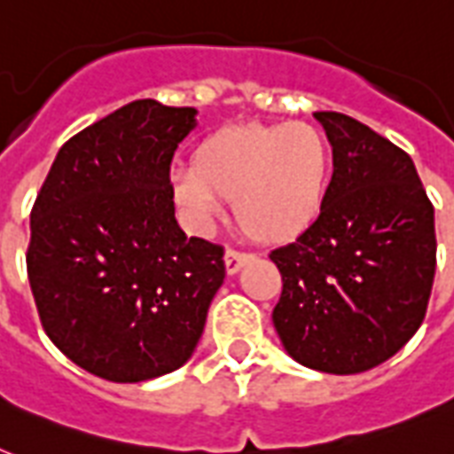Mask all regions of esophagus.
Listing matches in <instances>:
<instances>
[{
  "label": "esophagus",
  "instance_id": "34e87169",
  "mask_svg": "<svg viewBox=\"0 0 454 454\" xmlns=\"http://www.w3.org/2000/svg\"><path fill=\"white\" fill-rule=\"evenodd\" d=\"M252 256L242 254V252H235V249H226V254H223V263H226V273L228 276H235L238 270L249 262Z\"/></svg>",
  "mask_w": 454,
  "mask_h": 454
}]
</instances>
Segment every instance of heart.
Instances as JSON below:
<instances>
[{"label":"heart","mask_w":454,"mask_h":454,"mask_svg":"<svg viewBox=\"0 0 454 454\" xmlns=\"http://www.w3.org/2000/svg\"><path fill=\"white\" fill-rule=\"evenodd\" d=\"M332 171V145L313 124H228L200 138L191 169L171 174V195L192 226L209 228L233 200L247 238L290 245L323 216Z\"/></svg>","instance_id":"obj_1"}]
</instances>
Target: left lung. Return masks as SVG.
Listing matches in <instances>:
<instances>
[{"label":"left lung","mask_w":454,"mask_h":454,"mask_svg":"<svg viewBox=\"0 0 454 454\" xmlns=\"http://www.w3.org/2000/svg\"><path fill=\"white\" fill-rule=\"evenodd\" d=\"M334 171L323 216L270 252L283 276L273 325L303 367L358 374L419 330L436 273L434 205L412 157L341 113H316Z\"/></svg>","instance_id":"left-lung-1"}]
</instances>
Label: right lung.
<instances>
[{"mask_svg":"<svg viewBox=\"0 0 454 454\" xmlns=\"http://www.w3.org/2000/svg\"><path fill=\"white\" fill-rule=\"evenodd\" d=\"M195 108L144 98L59 151L30 214L27 278L39 320L82 370L137 384L195 351L226 278L223 249L185 238L169 164Z\"/></svg>","mask_w":454,"mask_h":454,"instance_id":"1","label":"right lung"}]
</instances>
